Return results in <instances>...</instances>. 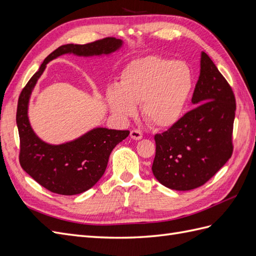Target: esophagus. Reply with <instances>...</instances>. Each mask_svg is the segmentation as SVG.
Returning <instances> with one entry per match:
<instances>
[{
	"instance_id": "obj_1",
	"label": "esophagus",
	"mask_w": 256,
	"mask_h": 256,
	"mask_svg": "<svg viewBox=\"0 0 256 256\" xmlns=\"http://www.w3.org/2000/svg\"><path fill=\"white\" fill-rule=\"evenodd\" d=\"M130 136H131V138H134V140H141V138H143V134L140 130L134 129L130 131Z\"/></svg>"
}]
</instances>
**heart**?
<instances>
[{"instance_id": "b5f03b06", "label": "heart", "mask_w": 256, "mask_h": 256, "mask_svg": "<svg viewBox=\"0 0 256 256\" xmlns=\"http://www.w3.org/2000/svg\"><path fill=\"white\" fill-rule=\"evenodd\" d=\"M192 88L193 76L187 64L152 56L134 60L124 69L120 85L108 88L106 99L120 118H132L136 104H142L147 122L168 128L182 118Z\"/></svg>"}]
</instances>
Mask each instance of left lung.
<instances>
[{"label":"left lung","mask_w":256,"mask_h":256,"mask_svg":"<svg viewBox=\"0 0 256 256\" xmlns=\"http://www.w3.org/2000/svg\"><path fill=\"white\" fill-rule=\"evenodd\" d=\"M192 104L175 125L154 136L152 173L166 188L187 191L203 186L233 154L236 99L230 85L205 52Z\"/></svg>","instance_id":"obj_1"}]
</instances>
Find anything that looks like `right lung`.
<instances>
[{
    "label": "right lung",
    "instance_id": "obj_1",
    "mask_svg": "<svg viewBox=\"0 0 256 256\" xmlns=\"http://www.w3.org/2000/svg\"><path fill=\"white\" fill-rule=\"evenodd\" d=\"M120 46L122 40L114 37H106L85 44L60 46L44 58L38 72L20 92L16 115L20 138V166L33 180L53 193L74 196L92 188L104 175L111 152L128 136L129 130L96 128L72 142L47 144L30 126L28 104L30 92L46 65L62 54L102 56L116 51Z\"/></svg>",
    "mask_w": 256,
    "mask_h": 256
}]
</instances>
